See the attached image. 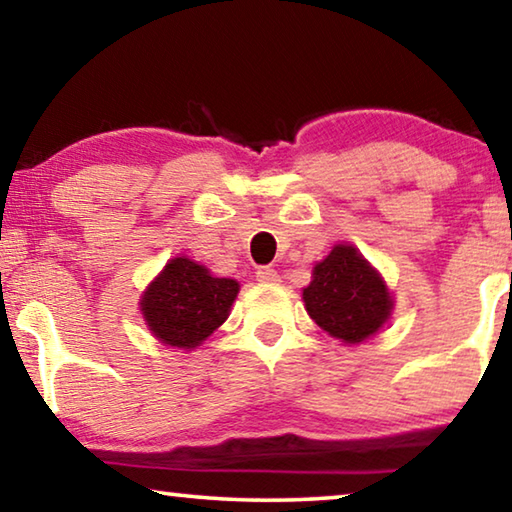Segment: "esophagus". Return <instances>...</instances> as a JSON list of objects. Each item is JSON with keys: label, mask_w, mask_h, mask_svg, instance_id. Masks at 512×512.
Returning <instances> with one entry per match:
<instances>
[{"label": "esophagus", "mask_w": 512, "mask_h": 512, "mask_svg": "<svg viewBox=\"0 0 512 512\" xmlns=\"http://www.w3.org/2000/svg\"><path fill=\"white\" fill-rule=\"evenodd\" d=\"M257 280L264 282V285H278L280 282V275L271 266H259L257 269Z\"/></svg>", "instance_id": "esophagus-1"}]
</instances>
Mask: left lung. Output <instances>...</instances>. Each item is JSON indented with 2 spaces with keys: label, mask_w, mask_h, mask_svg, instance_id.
<instances>
[{
  "label": "left lung",
  "mask_w": 512,
  "mask_h": 512,
  "mask_svg": "<svg viewBox=\"0 0 512 512\" xmlns=\"http://www.w3.org/2000/svg\"><path fill=\"white\" fill-rule=\"evenodd\" d=\"M303 298L316 326L346 344L371 337L392 310V296L380 275L344 243L314 266V280L303 289Z\"/></svg>",
  "instance_id": "obj_1"
}]
</instances>
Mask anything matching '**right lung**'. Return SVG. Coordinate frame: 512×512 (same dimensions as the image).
<instances>
[{
	"label": "right lung",
	"instance_id": "obj_1",
	"mask_svg": "<svg viewBox=\"0 0 512 512\" xmlns=\"http://www.w3.org/2000/svg\"><path fill=\"white\" fill-rule=\"evenodd\" d=\"M237 291V280L212 278L205 266L175 257L145 291L141 310L161 342L196 348L227 319Z\"/></svg>",
	"mask_w": 512,
	"mask_h": 512
}]
</instances>
